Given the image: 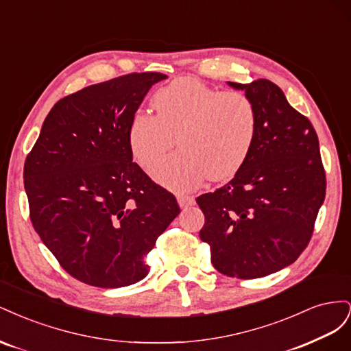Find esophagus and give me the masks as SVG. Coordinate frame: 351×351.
<instances>
[{"instance_id":"obj_1","label":"esophagus","mask_w":351,"mask_h":351,"mask_svg":"<svg viewBox=\"0 0 351 351\" xmlns=\"http://www.w3.org/2000/svg\"><path fill=\"white\" fill-rule=\"evenodd\" d=\"M177 202L178 205L182 208H187V206H192L195 205V197L193 196H189V195H177Z\"/></svg>"}]
</instances>
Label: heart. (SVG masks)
Returning <instances> with one entry per match:
<instances>
[{
  "label": "heart",
  "mask_w": 351,
  "mask_h": 351,
  "mask_svg": "<svg viewBox=\"0 0 351 351\" xmlns=\"http://www.w3.org/2000/svg\"><path fill=\"white\" fill-rule=\"evenodd\" d=\"M152 107L155 115L133 114L127 142L134 161L149 169L177 139L180 151L152 171L162 186L186 192L205 178L224 182L246 162L258 133L256 105L246 93L180 77L154 93Z\"/></svg>",
  "instance_id": "b5f03b06"
}]
</instances>
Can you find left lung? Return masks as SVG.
<instances>
[{
  "mask_svg": "<svg viewBox=\"0 0 351 351\" xmlns=\"http://www.w3.org/2000/svg\"><path fill=\"white\" fill-rule=\"evenodd\" d=\"M258 110L252 151L230 183L196 197L205 215L199 236L227 277L253 280L291 265L309 244L326 178L319 141L307 117L267 79L228 82Z\"/></svg>",
  "mask_w": 351,
  "mask_h": 351,
  "instance_id": "8db88e82",
  "label": "left lung"
}]
</instances>
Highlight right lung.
<instances>
[{
    "instance_id": "right-lung-1",
    "label": "right lung",
    "mask_w": 351,
    "mask_h": 351,
    "mask_svg": "<svg viewBox=\"0 0 351 351\" xmlns=\"http://www.w3.org/2000/svg\"><path fill=\"white\" fill-rule=\"evenodd\" d=\"M162 73H130L60 99L29 152L25 190L40 240L73 278L101 289L143 280L145 256L180 214L133 162L127 129Z\"/></svg>"
}]
</instances>
